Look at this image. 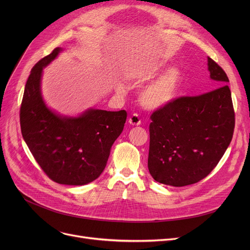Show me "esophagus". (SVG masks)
Segmentation results:
<instances>
[{
    "label": "esophagus",
    "instance_id": "obj_1",
    "mask_svg": "<svg viewBox=\"0 0 250 250\" xmlns=\"http://www.w3.org/2000/svg\"><path fill=\"white\" fill-rule=\"evenodd\" d=\"M128 124L130 125H141V120H140L139 115L135 113V114H133L132 116H130L128 118Z\"/></svg>",
    "mask_w": 250,
    "mask_h": 250
}]
</instances>
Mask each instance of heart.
<instances>
[{"label":"heart","mask_w":250,"mask_h":250,"mask_svg":"<svg viewBox=\"0 0 250 250\" xmlns=\"http://www.w3.org/2000/svg\"><path fill=\"white\" fill-rule=\"evenodd\" d=\"M166 68L167 63L164 61H156L134 71L132 76L137 84H142L152 80ZM180 84L181 72L177 68H170L141 90L139 101L142 106L148 110L163 109L175 100ZM117 88L122 89L123 87L118 84Z\"/></svg>","instance_id":"heart-1"}]
</instances>
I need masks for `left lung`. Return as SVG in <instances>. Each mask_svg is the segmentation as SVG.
Returning a JSON list of instances; mask_svg holds the SVG:
<instances>
[{
	"label": "left lung",
	"instance_id": "left-lung-1",
	"mask_svg": "<svg viewBox=\"0 0 250 250\" xmlns=\"http://www.w3.org/2000/svg\"><path fill=\"white\" fill-rule=\"evenodd\" d=\"M209 78L220 86L206 94L180 97L151 115L148 168L152 177L172 187L205 178L230 145L235 116L226 73L208 58Z\"/></svg>",
	"mask_w": 250,
	"mask_h": 250
}]
</instances>
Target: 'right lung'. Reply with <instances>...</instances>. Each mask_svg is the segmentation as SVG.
Returning <instances> with one entry per match:
<instances>
[{"instance_id": "obj_1", "label": "right lung", "mask_w": 250, "mask_h": 250, "mask_svg": "<svg viewBox=\"0 0 250 250\" xmlns=\"http://www.w3.org/2000/svg\"><path fill=\"white\" fill-rule=\"evenodd\" d=\"M62 50L55 48L32 68L20 108L21 133L50 179L60 185L84 186L103 172L126 112L88 108L71 116L48 107L42 92L43 69Z\"/></svg>"}]
</instances>
